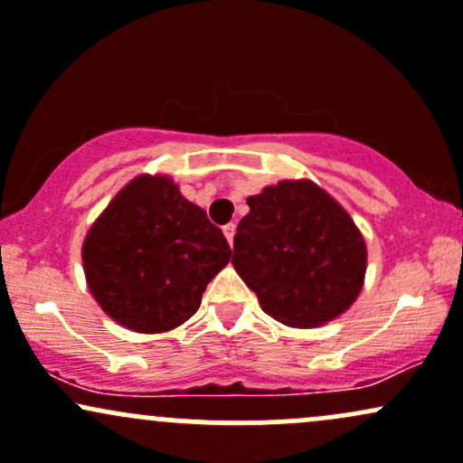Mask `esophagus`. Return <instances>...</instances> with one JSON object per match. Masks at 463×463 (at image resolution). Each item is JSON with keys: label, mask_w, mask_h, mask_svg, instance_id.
<instances>
[{"label": "esophagus", "mask_w": 463, "mask_h": 463, "mask_svg": "<svg viewBox=\"0 0 463 463\" xmlns=\"http://www.w3.org/2000/svg\"><path fill=\"white\" fill-rule=\"evenodd\" d=\"M222 233H225V238H227V242H233V233H236V225H233V222H230V225H225L222 227Z\"/></svg>", "instance_id": "34e87169"}]
</instances>
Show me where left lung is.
Masks as SVG:
<instances>
[{
    "label": "left lung",
    "instance_id": "left-lung-1",
    "mask_svg": "<svg viewBox=\"0 0 463 463\" xmlns=\"http://www.w3.org/2000/svg\"><path fill=\"white\" fill-rule=\"evenodd\" d=\"M232 264L267 315L317 328L363 288L367 249L350 214L313 181H279L247 199Z\"/></svg>",
    "mask_w": 463,
    "mask_h": 463
}]
</instances>
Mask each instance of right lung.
<instances>
[{
	"label": "right lung",
	"instance_id": "1",
	"mask_svg": "<svg viewBox=\"0 0 463 463\" xmlns=\"http://www.w3.org/2000/svg\"><path fill=\"white\" fill-rule=\"evenodd\" d=\"M230 258L222 232L164 175L124 185L82 242L91 295L111 319L144 335L188 321Z\"/></svg>",
	"mask_w": 463,
	"mask_h": 463
}]
</instances>
